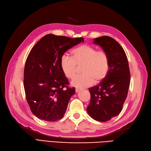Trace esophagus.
I'll list each match as a JSON object with an SVG mask.
<instances>
[{"label": "esophagus", "mask_w": 151, "mask_h": 151, "mask_svg": "<svg viewBox=\"0 0 151 151\" xmlns=\"http://www.w3.org/2000/svg\"><path fill=\"white\" fill-rule=\"evenodd\" d=\"M80 89H80V87H77V88H76V89H75V91H76V93H78V92H79V91H80Z\"/></svg>", "instance_id": "obj_1"}]
</instances>
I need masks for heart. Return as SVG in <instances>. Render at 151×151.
Segmentation results:
<instances>
[{
	"instance_id": "obj_1",
	"label": "heart",
	"mask_w": 151,
	"mask_h": 151,
	"mask_svg": "<svg viewBox=\"0 0 151 151\" xmlns=\"http://www.w3.org/2000/svg\"><path fill=\"white\" fill-rule=\"evenodd\" d=\"M72 57L64 54L60 58V66L64 75L69 79L75 78L78 67L83 73L73 80L72 85L86 87L100 82L107 76L109 71L110 62L107 54L104 51H97L91 45L83 44L71 51Z\"/></svg>"
}]
</instances>
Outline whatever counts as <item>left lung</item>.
Masks as SVG:
<instances>
[{
    "label": "left lung",
    "mask_w": 151,
    "mask_h": 151,
    "mask_svg": "<svg viewBox=\"0 0 151 151\" xmlns=\"http://www.w3.org/2000/svg\"><path fill=\"white\" fill-rule=\"evenodd\" d=\"M93 43L107 54L110 67L106 78L89 89L91 100L87 111L94 120L107 122L122 111L130 85V71L124 49L114 38L100 37L94 38Z\"/></svg>",
    "instance_id": "left-lung-1"
}]
</instances>
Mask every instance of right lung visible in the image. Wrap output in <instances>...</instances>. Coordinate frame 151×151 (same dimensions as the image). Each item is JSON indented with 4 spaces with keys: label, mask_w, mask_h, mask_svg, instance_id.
Listing matches in <instances>:
<instances>
[{
    "label": "right lung",
    "mask_w": 151,
    "mask_h": 151,
    "mask_svg": "<svg viewBox=\"0 0 151 151\" xmlns=\"http://www.w3.org/2000/svg\"><path fill=\"white\" fill-rule=\"evenodd\" d=\"M83 40L48 34L31 49L24 68V87L30 109L38 118L55 122L64 116L75 88L69 87L60 61L66 51Z\"/></svg>",
    "instance_id": "add662e5"
}]
</instances>
